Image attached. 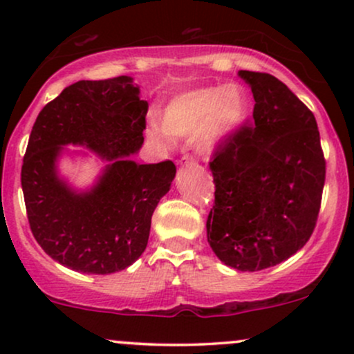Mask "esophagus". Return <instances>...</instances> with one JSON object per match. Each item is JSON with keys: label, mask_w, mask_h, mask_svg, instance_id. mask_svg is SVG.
Returning a JSON list of instances; mask_svg holds the SVG:
<instances>
[{"label": "esophagus", "mask_w": 354, "mask_h": 354, "mask_svg": "<svg viewBox=\"0 0 354 354\" xmlns=\"http://www.w3.org/2000/svg\"><path fill=\"white\" fill-rule=\"evenodd\" d=\"M181 165H183V166L194 165V158H193V156H188V154H186V156L181 158Z\"/></svg>", "instance_id": "esophagus-1"}]
</instances>
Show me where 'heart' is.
<instances>
[{"label": "heart", "instance_id": "obj_1", "mask_svg": "<svg viewBox=\"0 0 354 354\" xmlns=\"http://www.w3.org/2000/svg\"><path fill=\"white\" fill-rule=\"evenodd\" d=\"M250 100L246 89L230 83L196 88L176 95L160 115L161 129L169 138L193 136L198 151L213 153L238 131L246 120ZM154 141H163L158 128L149 129Z\"/></svg>", "mask_w": 354, "mask_h": 354}]
</instances>
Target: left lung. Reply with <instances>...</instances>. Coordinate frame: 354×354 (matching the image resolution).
Here are the masks:
<instances>
[{"label":"left lung","mask_w":354,"mask_h":354,"mask_svg":"<svg viewBox=\"0 0 354 354\" xmlns=\"http://www.w3.org/2000/svg\"><path fill=\"white\" fill-rule=\"evenodd\" d=\"M238 76L253 93V126L234 133L209 163L216 191L206 234L226 266L259 271L306 245L326 165L315 115L291 89L266 73Z\"/></svg>","instance_id":"left-lung-1"}]
</instances>
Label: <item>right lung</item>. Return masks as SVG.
<instances>
[{
    "label": "right lung",
    "mask_w": 354,
    "mask_h": 354,
    "mask_svg": "<svg viewBox=\"0 0 354 354\" xmlns=\"http://www.w3.org/2000/svg\"><path fill=\"white\" fill-rule=\"evenodd\" d=\"M148 103L131 76L78 81L48 103L31 129L21 168L28 221L44 253L86 274L126 270L148 245L153 211L176 176L173 161L140 165ZM107 165L91 187L76 189L59 171L64 156Z\"/></svg>",
    "instance_id": "add662e5"
}]
</instances>
